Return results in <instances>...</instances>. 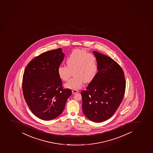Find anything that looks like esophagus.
<instances>
[{
	"instance_id": "34e87169",
	"label": "esophagus",
	"mask_w": 153,
	"mask_h": 153,
	"mask_svg": "<svg viewBox=\"0 0 153 153\" xmlns=\"http://www.w3.org/2000/svg\"><path fill=\"white\" fill-rule=\"evenodd\" d=\"M72 92L73 94H75V93H78L79 91L77 90H73Z\"/></svg>"
}]
</instances>
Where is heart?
I'll return each mask as SVG.
<instances>
[{"label":"heart","instance_id":"heart-1","mask_svg":"<svg viewBox=\"0 0 153 153\" xmlns=\"http://www.w3.org/2000/svg\"><path fill=\"white\" fill-rule=\"evenodd\" d=\"M66 64L67 66H59L57 72L62 80L66 81L72 75L73 71L75 76L65 85L67 88H80L83 82L91 81L97 73L96 57L85 50L75 49L73 51L67 59Z\"/></svg>","mask_w":153,"mask_h":153}]
</instances>
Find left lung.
Instances as JSON below:
<instances>
[{
	"instance_id": "left-lung-1",
	"label": "left lung",
	"mask_w": 153,
	"mask_h": 153,
	"mask_svg": "<svg viewBox=\"0 0 153 153\" xmlns=\"http://www.w3.org/2000/svg\"><path fill=\"white\" fill-rule=\"evenodd\" d=\"M98 72L81 91L82 110L91 121L100 123L114 115L120 106L126 89L124 73L121 67L110 57L93 51Z\"/></svg>"
}]
</instances>
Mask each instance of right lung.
<instances>
[{
    "label": "right lung",
    "instance_id": "right-lung-1",
    "mask_svg": "<svg viewBox=\"0 0 153 153\" xmlns=\"http://www.w3.org/2000/svg\"><path fill=\"white\" fill-rule=\"evenodd\" d=\"M64 56L61 48L45 52L30 61L24 72V97L32 112L41 120L59 117L72 94L69 89L62 88L57 72Z\"/></svg>",
    "mask_w": 153,
    "mask_h": 153
}]
</instances>
